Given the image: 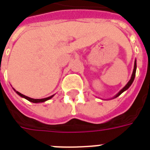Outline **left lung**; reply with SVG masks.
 Wrapping results in <instances>:
<instances>
[{
	"instance_id": "8db88e82",
	"label": "left lung",
	"mask_w": 150,
	"mask_h": 150,
	"mask_svg": "<svg viewBox=\"0 0 150 150\" xmlns=\"http://www.w3.org/2000/svg\"><path fill=\"white\" fill-rule=\"evenodd\" d=\"M136 69H137V62L135 61V63H134V69H133V72H132V77H131V79H130V80L129 81V83H127V84L125 86V88H123L121 91H120L118 94L116 95V97H117V96H119L121 94L122 92H124V91H125V90H127L128 88L131 86V84L132 83V82H133V80H134V78H135V75H136Z\"/></svg>"
}]
</instances>
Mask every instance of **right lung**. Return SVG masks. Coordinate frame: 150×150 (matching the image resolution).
<instances>
[{"label":"right lung","mask_w":150,"mask_h":150,"mask_svg":"<svg viewBox=\"0 0 150 150\" xmlns=\"http://www.w3.org/2000/svg\"><path fill=\"white\" fill-rule=\"evenodd\" d=\"M16 92H17V93H18V94L20 96L25 98V99H26L27 100L30 101V102H32V103H41V102H44V101L48 100H50V99H51V98L53 97V96H50V97L44 98V99H32V98L28 97V96H25V95L21 94V93L18 92V91H16Z\"/></svg>","instance_id":"1"}]
</instances>
